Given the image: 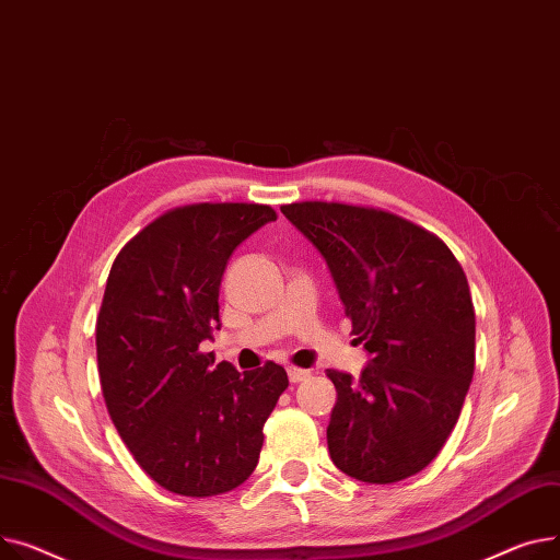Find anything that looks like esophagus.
Returning <instances> with one entry per match:
<instances>
[{
  "label": "esophagus",
  "mask_w": 560,
  "mask_h": 560,
  "mask_svg": "<svg viewBox=\"0 0 560 560\" xmlns=\"http://www.w3.org/2000/svg\"><path fill=\"white\" fill-rule=\"evenodd\" d=\"M287 375H289V382L291 384H299V382H305L310 377V371H303V369H287Z\"/></svg>",
  "instance_id": "esophagus-1"
}]
</instances>
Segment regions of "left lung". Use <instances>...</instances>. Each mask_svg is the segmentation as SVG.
<instances>
[{
	"instance_id": "obj_1",
	"label": "left lung",
	"mask_w": 560,
	"mask_h": 560,
	"mask_svg": "<svg viewBox=\"0 0 560 560\" xmlns=\"http://www.w3.org/2000/svg\"><path fill=\"white\" fill-rule=\"evenodd\" d=\"M280 210L323 255L371 354L359 380L327 371L337 388L327 450L359 481H402L441 452L472 382L466 273L436 235L396 214L318 201Z\"/></svg>"
}]
</instances>
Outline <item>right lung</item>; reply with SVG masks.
Returning <instances> with one entry per match:
<instances>
[{"label":"right lung","instance_id":"right-lung-1","mask_svg":"<svg viewBox=\"0 0 560 560\" xmlns=\"http://www.w3.org/2000/svg\"><path fill=\"white\" fill-rule=\"evenodd\" d=\"M276 221L269 206L199 203L164 212L113 261L96 318L104 400L140 468L162 488L212 498L257 466L287 371L240 373L201 343L219 330V287L233 250Z\"/></svg>","mask_w":560,"mask_h":560}]
</instances>
